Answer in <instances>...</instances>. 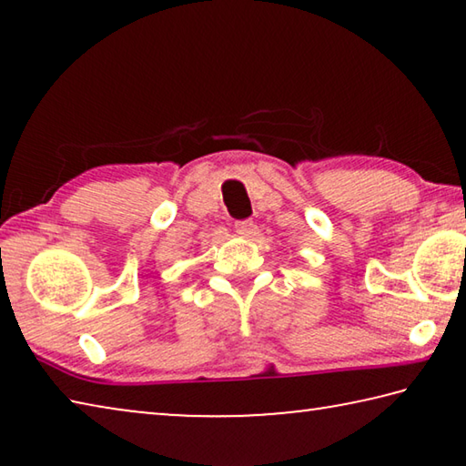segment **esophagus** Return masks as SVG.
Returning <instances> with one entry per match:
<instances>
[{
	"mask_svg": "<svg viewBox=\"0 0 466 466\" xmlns=\"http://www.w3.org/2000/svg\"><path fill=\"white\" fill-rule=\"evenodd\" d=\"M236 232H238L240 236H244V238H248L250 234H255V222H250V219H242V222H236Z\"/></svg>",
	"mask_w": 466,
	"mask_h": 466,
	"instance_id": "34e87169",
	"label": "esophagus"
}]
</instances>
